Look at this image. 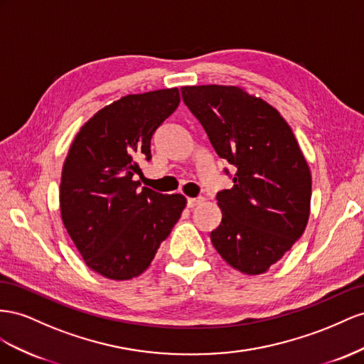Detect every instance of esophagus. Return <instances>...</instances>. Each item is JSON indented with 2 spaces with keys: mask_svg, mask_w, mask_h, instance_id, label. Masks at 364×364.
<instances>
[{
  "mask_svg": "<svg viewBox=\"0 0 364 364\" xmlns=\"http://www.w3.org/2000/svg\"><path fill=\"white\" fill-rule=\"evenodd\" d=\"M203 203H204L203 196H198V198H189V200H188V205H189V207H196V205H200V204H203Z\"/></svg>",
  "mask_w": 364,
  "mask_h": 364,
  "instance_id": "34e87169",
  "label": "esophagus"
}]
</instances>
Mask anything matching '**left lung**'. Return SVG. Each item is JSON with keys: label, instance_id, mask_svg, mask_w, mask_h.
Returning <instances> with one entry per match:
<instances>
[{"label": "left lung", "instance_id": "left-lung-1", "mask_svg": "<svg viewBox=\"0 0 364 364\" xmlns=\"http://www.w3.org/2000/svg\"><path fill=\"white\" fill-rule=\"evenodd\" d=\"M181 96L216 154L236 168L233 188L216 193L223 220L212 244L240 272L265 273L309 218L311 172L294 134L277 109L240 87H183Z\"/></svg>", "mask_w": 364, "mask_h": 364}]
</instances>
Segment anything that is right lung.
I'll use <instances>...</instances> for the list:
<instances>
[{
	"mask_svg": "<svg viewBox=\"0 0 364 364\" xmlns=\"http://www.w3.org/2000/svg\"><path fill=\"white\" fill-rule=\"evenodd\" d=\"M180 105L178 88L129 95L80 128L62 168L60 215L85 264L102 276L141 274L180 220L186 198L134 181L151 139Z\"/></svg>",
	"mask_w": 364,
	"mask_h": 364,
	"instance_id": "right-lung-1",
	"label": "right lung"
}]
</instances>
